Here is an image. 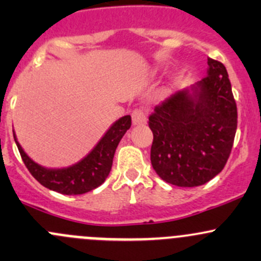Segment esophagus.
Wrapping results in <instances>:
<instances>
[{
  "mask_svg": "<svg viewBox=\"0 0 261 261\" xmlns=\"http://www.w3.org/2000/svg\"><path fill=\"white\" fill-rule=\"evenodd\" d=\"M131 117H133V125H144V123H146V114L144 110L136 109L131 114Z\"/></svg>",
  "mask_w": 261,
  "mask_h": 261,
  "instance_id": "esophagus-1",
  "label": "esophagus"
}]
</instances>
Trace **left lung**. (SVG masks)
Segmentation results:
<instances>
[{
    "instance_id": "obj_1",
    "label": "left lung",
    "mask_w": 261,
    "mask_h": 261,
    "mask_svg": "<svg viewBox=\"0 0 261 261\" xmlns=\"http://www.w3.org/2000/svg\"><path fill=\"white\" fill-rule=\"evenodd\" d=\"M207 75L178 91L149 116L150 160L156 174L178 187H198L225 167L238 127L227 70L208 58Z\"/></svg>"
}]
</instances>
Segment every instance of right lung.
I'll use <instances>...</instances> for the list:
<instances>
[{
	"label": "right lung",
	"instance_id": "add662e5",
	"mask_svg": "<svg viewBox=\"0 0 261 261\" xmlns=\"http://www.w3.org/2000/svg\"><path fill=\"white\" fill-rule=\"evenodd\" d=\"M130 126V115L118 118L110 126L109 130L86 156L82 158L75 164L64 168H46L34 162L17 141L15 131H12L21 158L31 175L50 191L75 196L87 193L106 180L111 172L116 147Z\"/></svg>",
	"mask_w": 261,
	"mask_h": 261
}]
</instances>
